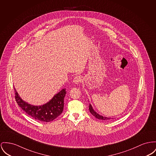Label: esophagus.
I'll use <instances>...</instances> for the list:
<instances>
[{
    "label": "esophagus",
    "instance_id": "obj_1",
    "mask_svg": "<svg viewBox=\"0 0 156 156\" xmlns=\"http://www.w3.org/2000/svg\"><path fill=\"white\" fill-rule=\"evenodd\" d=\"M81 80H82L81 77H80V76H76V77L74 78V79H73V82H74V84H79V83L81 82Z\"/></svg>",
    "mask_w": 156,
    "mask_h": 156
}]
</instances>
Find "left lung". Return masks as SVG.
Instances as JSON below:
<instances>
[{
	"mask_svg": "<svg viewBox=\"0 0 156 156\" xmlns=\"http://www.w3.org/2000/svg\"><path fill=\"white\" fill-rule=\"evenodd\" d=\"M89 111H90V112L92 114L94 115V116H95V118H96L97 119H101V120H103V121H107V120H110V119H112L114 118H108V117H106V116H104L102 115H101L99 114L98 113H97L93 108V107L92 106L91 104H89Z\"/></svg>",
	"mask_w": 156,
	"mask_h": 156,
	"instance_id": "1",
	"label": "left lung"
}]
</instances>
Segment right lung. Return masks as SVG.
Wrapping results in <instances>:
<instances>
[{"instance_id": "1", "label": "right lung", "mask_w": 156, "mask_h": 156, "mask_svg": "<svg viewBox=\"0 0 156 156\" xmlns=\"http://www.w3.org/2000/svg\"><path fill=\"white\" fill-rule=\"evenodd\" d=\"M15 99L18 105L29 116L41 122H50L57 118L62 112L64 98L66 94V89H62L55 94L46 104L36 106L24 101L14 87Z\"/></svg>"}]
</instances>
